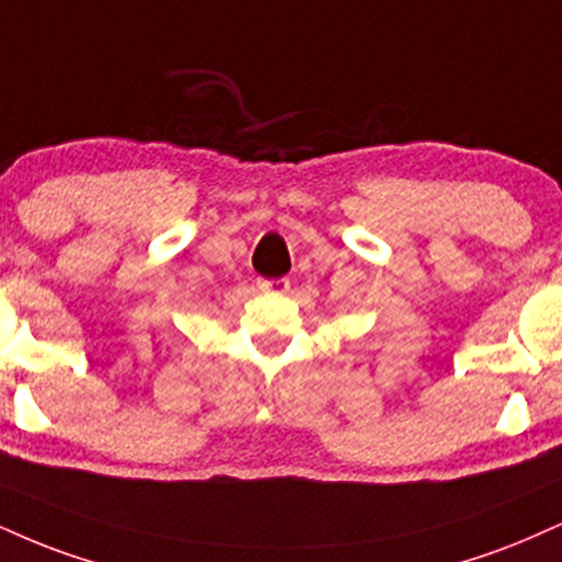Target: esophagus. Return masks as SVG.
<instances>
[{
	"mask_svg": "<svg viewBox=\"0 0 562 562\" xmlns=\"http://www.w3.org/2000/svg\"><path fill=\"white\" fill-rule=\"evenodd\" d=\"M256 288H259L261 293H288L290 282L285 277H280V280H259L256 282Z\"/></svg>",
	"mask_w": 562,
	"mask_h": 562,
	"instance_id": "1",
	"label": "esophagus"
}]
</instances>
